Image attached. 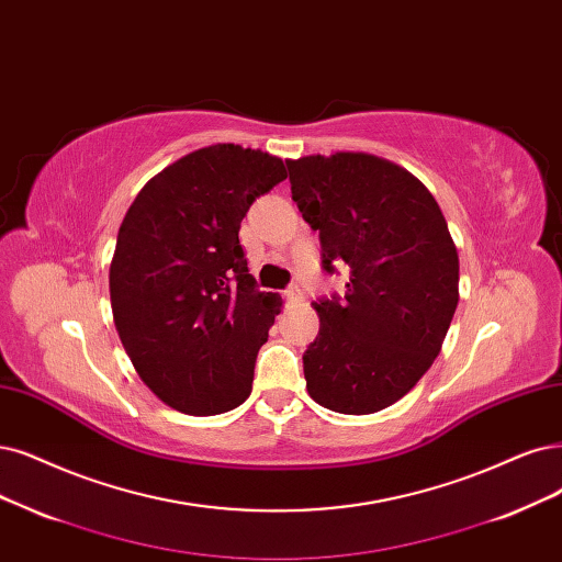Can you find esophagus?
<instances>
[{"instance_id":"esophagus-1","label":"esophagus","mask_w":562,"mask_h":562,"mask_svg":"<svg viewBox=\"0 0 562 562\" xmlns=\"http://www.w3.org/2000/svg\"><path fill=\"white\" fill-rule=\"evenodd\" d=\"M284 299H286L289 303H299V301H301V289H299L296 282H292V284H289V286L284 289Z\"/></svg>"}]
</instances>
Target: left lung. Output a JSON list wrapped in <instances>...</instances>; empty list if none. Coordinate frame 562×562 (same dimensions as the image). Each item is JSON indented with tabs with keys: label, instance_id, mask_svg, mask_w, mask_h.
<instances>
[{
	"label": "left lung",
	"instance_id": "left-lung-1",
	"mask_svg": "<svg viewBox=\"0 0 562 562\" xmlns=\"http://www.w3.org/2000/svg\"><path fill=\"white\" fill-rule=\"evenodd\" d=\"M286 169L292 199L319 232L322 268L349 270L345 296L313 303L307 393L340 414L380 412L424 378L459 305L447 220L417 178L375 155H310Z\"/></svg>",
	"mask_w": 562,
	"mask_h": 562
}]
</instances>
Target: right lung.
Instances as JSON below:
<instances>
[{"instance_id":"obj_1","label":"right lung","mask_w":562,"mask_h":562,"mask_svg":"<svg viewBox=\"0 0 562 562\" xmlns=\"http://www.w3.org/2000/svg\"><path fill=\"white\" fill-rule=\"evenodd\" d=\"M286 178L282 159L234 143L184 155L134 199L111 263V305L138 378L178 412L245 403L282 299L249 276L240 222Z\"/></svg>"}]
</instances>
